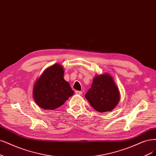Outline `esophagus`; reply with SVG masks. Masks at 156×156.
Returning <instances> with one entry per match:
<instances>
[{
  "label": "esophagus",
  "instance_id": "obj_1",
  "mask_svg": "<svg viewBox=\"0 0 156 156\" xmlns=\"http://www.w3.org/2000/svg\"><path fill=\"white\" fill-rule=\"evenodd\" d=\"M75 93H76V94L80 95V94H82V92L80 91V90H76V91H75Z\"/></svg>",
  "mask_w": 156,
  "mask_h": 156
}]
</instances>
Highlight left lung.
Returning <instances> with one entry per match:
<instances>
[{
    "mask_svg": "<svg viewBox=\"0 0 156 156\" xmlns=\"http://www.w3.org/2000/svg\"><path fill=\"white\" fill-rule=\"evenodd\" d=\"M90 105L99 112L111 111L119 101V93L112 78L108 74L97 76L85 95Z\"/></svg>",
    "mask_w": 156,
    "mask_h": 156,
    "instance_id": "obj_1",
    "label": "left lung"
}]
</instances>
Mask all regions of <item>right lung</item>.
<instances>
[{
	"mask_svg": "<svg viewBox=\"0 0 156 156\" xmlns=\"http://www.w3.org/2000/svg\"><path fill=\"white\" fill-rule=\"evenodd\" d=\"M62 66L56 63L45 69L34 84L33 98L37 105L47 110H55L73 95L74 91L63 78Z\"/></svg>",
	"mask_w": 156,
	"mask_h": 156,
	"instance_id": "right-lung-1",
	"label": "right lung"
}]
</instances>
